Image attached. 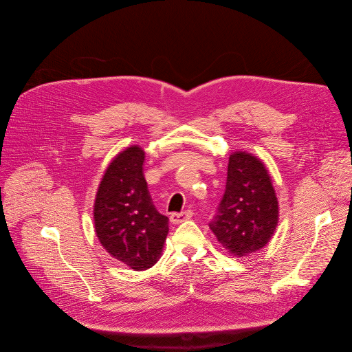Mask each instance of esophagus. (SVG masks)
Masks as SVG:
<instances>
[{
  "mask_svg": "<svg viewBox=\"0 0 352 352\" xmlns=\"http://www.w3.org/2000/svg\"><path fill=\"white\" fill-rule=\"evenodd\" d=\"M192 215H194V214H192L191 209H186L184 212H180V214L175 212V214H172V215H170V222H172L173 225H179V223H182V222H184V221L192 218Z\"/></svg>",
  "mask_w": 352,
  "mask_h": 352,
  "instance_id": "obj_1",
  "label": "esophagus"
}]
</instances>
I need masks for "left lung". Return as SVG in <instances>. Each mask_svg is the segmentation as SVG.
<instances>
[{"label": "left lung", "instance_id": "8db88e82", "mask_svg": "<svg viewBox=\"0 0 352 352\" xmlns=\"http://www.w3.org/2000/svg\"><path fill=\"white\" fill-rule=\"evenodd\" d=\"M277 219L278 204L265 165L245 151L233 153L210 230L230 254L245 256L267 244Z\"/></svg>", "mask_w": 352, "mask_h": 352}]
</instances>
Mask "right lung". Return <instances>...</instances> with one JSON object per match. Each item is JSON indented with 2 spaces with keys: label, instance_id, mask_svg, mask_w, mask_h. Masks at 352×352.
Here are the masks:
<instances>
[{
  "label": "right lung",
  "instance_id": "right-lung-1",
  "mask_svg": "<svg viewBox=\"0 0 352 352\" xmlns=\"http://www.w3.org/2000/svg\"><path fill=\"white\" fill-rule=\"evenodd\" d=\"M144 151L129 147L109 164L94 202V226L102 247L134 270L157 263L169 232L144 179Z\"/></svg>",
  "mask_w": 352,
  "mask_h": 352
}]
</instances>
